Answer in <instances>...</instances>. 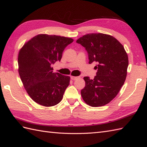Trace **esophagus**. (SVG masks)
I'll return each instance as SVG.
<instances>
[{"label":"esophagus","instance_id":"34e87169","mask_svg":"<svg viewBox=\"0 0 147 147\" xmlns=\"http://www.w3.org/2000/svg\"><path fill=\"white\" fill-rule=\"evenodd\" d=\"M80 77L79 76H71V79L72 80H76L77 79H78Z\"/></svg>","mask_w":147,"mask_h":147}]
</instances>
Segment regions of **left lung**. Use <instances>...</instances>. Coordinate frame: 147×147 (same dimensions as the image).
Instances as JSON below:
<instances>
[{
    "label": "left lung",
    "instance_id": "obj_1",
    "mask_svg": "<svg viewBox=\"0 0 147 147\" xmlns=\"http://www.w3.org/2000/svg\"><path fill=\"white\" fill-rule=\"evenodd\" d=\"M76 42L88 53L89 64L96 62V76L84 78L81 94L85 103L93 107L108 104L123 85L127 74L128 57L122 44L114 37L102 33L88 34Z\"/></svg>",
    "mask_w": 147,
    "mask_h": 147
}]
</instances>
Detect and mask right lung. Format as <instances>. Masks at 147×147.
Listing matches in <instances>:
<instances>
[{
  "label": "right lung",
  "instance_id": "right-lung-1",
  "mask_svg": "<svg viewBox=\"0 0 147 147\" xmlns=\"http://www.w3.org/2000/svg\"><path fill=\"white\" fill-rule=\"evenodd\" d=\"M73 41L66 37L39 34L19 51V76L27 93L37 103L53 107L62 100L70 77L53 73L51 65L61 61L64 49Z\"/></svg>",
  "mask_w": 147,
  "mask_h": 147
}]
</instances>
